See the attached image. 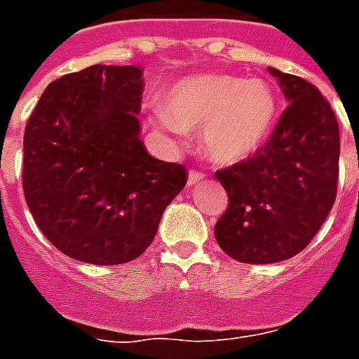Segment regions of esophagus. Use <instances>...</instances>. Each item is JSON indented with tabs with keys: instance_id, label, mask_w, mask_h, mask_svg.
I'll return each instance as SVG.
<instances>
[{
	"instance_id": "esophagus-1",
	"label": "esophagus",
	"mask_w": 359,
	"mask_h": 359,
	"mask_svg": "<svg viewBox=\"0 0 359 359\" xmlns=\"http://www.w3.org/2000/svg\"><path fill=\"white\" fill-rule=\"evenodd\" d=\"M203 177H205L203 172L190 171V172H188V187H192V184H198V182H200V180H202Z\"/></svg>"
}]
</instances>
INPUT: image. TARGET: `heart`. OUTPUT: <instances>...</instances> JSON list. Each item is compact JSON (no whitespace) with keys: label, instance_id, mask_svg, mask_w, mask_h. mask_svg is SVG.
Returning <instances> with one entry per match:
<instances>
[{"label":"heart","instance_id":"1","mask_svg":"<svg viewBox=\"0 0 359 359\" xmlns=\"http://www.w3.org/2000/svg\"><path fill=\"white\" fill-rule=\"evenodd\" d=\"M277 115L269 82L236 74H200L172 84L165 107L151 113L154 125L182 140L200 128L205 156L217 165H236L262 148Z\"/></svg>","mask_w":359,"mask_h":359}]
</instances>
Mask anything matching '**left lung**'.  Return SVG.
Returning <instances> with one entry per match:
<instances>
[{"label":"left lung","instance_id":"obj_1","mask_svg":"<svg viewBox=\"0 0 359 359\" xmlns=\"http://www.w3.org/2000/svg\"><path fill=\"white\" fill-rule=\"evenodd\" d=\"M286 109L256 156L215 172L229 208L215 225L225 254L242 264H277L308 246L337 198L339 123L321 92L294 74L267 69Z\"/></svg>","mask_w":359,"mask_h":359}]
</instances>
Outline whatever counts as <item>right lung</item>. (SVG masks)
Returning <instances> with one entry per match:
<instances>
[{
  "instance_id": "1",
  "label": "right lung",
  "mask_w": 359,
  "mask_h": 359,
  "mask_svg": "<svg viewBox=\"0 0 359 359\" xmlns=\"http://www.w3.org/2000/svg\"><path fill=\"white\" fill-rule=\"evenodd\" d=\"M140 67L92 65L53 81L25 130L22 188L43 236L65 256L118 265L142 256L187 169L140 140Z\"/></svg>"
}]
</instances>
